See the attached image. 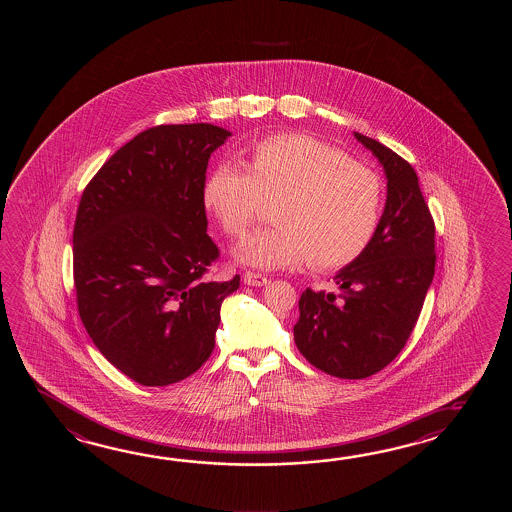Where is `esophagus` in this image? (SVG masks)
Returning <instances> with one entry per match:
<instances>
[{"label": "esophagus", "instance_id": "1", "mask_svg": "<svg viewBox=\"0 0 512 512\" xmlns=\"http://www.w3.org/2000/svg\"><path fill=\"white\" fill-rule=\"evenodd\" d=\"M243 282L247 283V285H252V287H261V285H267L271 280L267 276L260 274V272L247 271L243 274Z\"/></svg>", "mask_w": 512, "mask_h": 512}]
</instances>
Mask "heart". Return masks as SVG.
Instances as JSON below:
<instances>
[{
  "mask_svg": "<svg viewBox=\"0 0 512 512\" xmlns=\"http://www.w3.org/2000/svg\"><path fill=\"white\" fill-rule=\"evenodd\" d=\"M381 175L309 135L283 133L256 142L247 170L221 164L208 175L203 203L232 238L245 236L272 203L271 229L243 241L236 256L260 269L309 260L318 271L348 267L381 225Z\"/></svg>",
  "mask_w": 512,
  "mask_h": 512,
  "instance_id": "1",
  "label": "heart"
}]
</instances>
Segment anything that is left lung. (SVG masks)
Instances as JSON below:
<instances>
[{
  "instance_id": "8db88e82",
  "label": "left lung",
  "mask_w": 512,
  "mask_h": 512,
  "mask_svg": "<svg viewBox=\"0 0 512 512\" xmlns=\"http://www.w3.org/2000/svg\"><path fill=\"white\" fill-rule=\"evenodd\" d=\"M388 179L386 207L370 247L337 272L340 294L305 289L296 348L318 370L366 379L392 362L414 331L435 269V225L412 164L355 133Z\"/></svg>"
}]
</instances>
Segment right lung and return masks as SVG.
Instances as JSON below:
<instances>
[{"label": "right lung", "mask_w": 512, "mask_h": 512, "mask_svg": "<svg viewBox=\"0 0 512 512\" xmlns=\"http://www.w3.org/2000/svg\"><path fill=\"white\" fill-rule=\"evenodd\" d=\"M212 124H161L113 153L84 188L73 230L78 315L106 359L142 386L183 381L207 362L221 302L240 287L205 280Z\"/></svg>", "instance_id": "add662e5"}]
</instances>
